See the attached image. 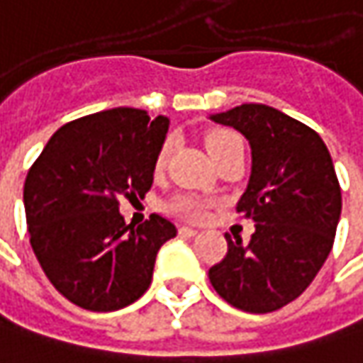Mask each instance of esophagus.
Segmentation results:
<instances>
[{"instance_id": "1", "label": "esophagus", "mask_w": 363, "mask_h": 363, "mask_svg": "<svg viewBox=\"0 0 363 363\" xmlns=\"http://www.w3.org/2000/svg\"><path fill=\"white\" fill-rule=\"evenodd\" d=\"M179 236H182V238L197 236V230H195V228H189V225H181V228H179Z\"/></svg>"}]
</instances>
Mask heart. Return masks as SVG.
<instances>
[{"instance_id":"1","label":"heart","mask_w":363,"mask_h":363,"mask_svg":"<svg viewBox=\"0 0 363 363\" xmlns=\"http://www.w3.org/2000/svg\"><path fill=\"white\" fill-rule=\"evenodd\" d=\"M236 141H242V139L238 138L234 131H230V129H216V131H211V133H207V138H205V145H207V150H209V154H211V158L216 160L224 150H228L232 143H236ZM170 145H172V141L170 139H166L164 143H162V147L158 150V154H156V162H154V168L156 170H162L164 168V164L168 160V154H170ZM207 201H203L201 197H195V195H186V193H181V195H174V197H170L166 205H164V209L170 213V216H174V218H179V220H184V222H199L205 218V213H207Z\"/></svg>"}]
</instances>
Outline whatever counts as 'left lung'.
I'll use <instances>...</instances> for the list:
<instances>
[{"label": "left lung", "mask_w": 363, "mask_h": 363, "mask_svg": "<svg viewBox=\"0 0 363 363\" xmlns=\"http://www.w3.org/2000/svg\"><path fill=\"white\" fill-rule=\"evenodd\" d=\"M211 118L250 143L252 172L236 211L255 222V234L246 245L225 234L228 252L209 269V281L234 308H284L312 284L335 242L341 186L329 150L308 125L267 104Z\"/></svg>", "instance_id": "8db88e82"}]
</instances>
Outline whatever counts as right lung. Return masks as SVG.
<instances>
[{"label": "right lung", "instance_id": "right-lung-1", "mask_svg": "<svg viewBox=\"0 0 363 363\" xmlns=\"http://www.w3.org/2000/svg\"><path fill=\"white\" fill-rule=\"evenodd\" d=\"M168 118L111 108L57 129L24 182L30 245L45 275L69 302L92 312L133 304L152 284L160 246L177 225L152 213L133 228L121 199H143Z\"/></svg>", "mask_w": 363, "mask_h": 363}]
</instances>
